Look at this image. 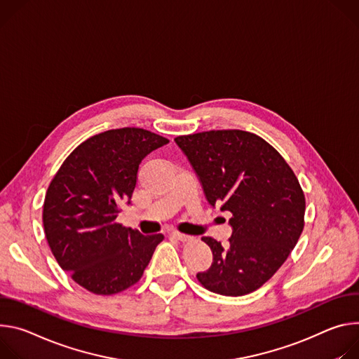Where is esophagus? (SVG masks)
I'll list each match as a JSON object with an SVG mask.
<instances>
[{
	"mask_svg": "<svg viewBox=\"0 0 359 359\" xmlns=\"http://www.w3.org/2000/svg\"><path fill=\"white\" fill-rule=\"evenodd\" d=\"M172 236L175 238V240H178V241H181V243H187V241H191V240H192V236L185 235V233H180V232H174Z\"/></svg>",
	"mask_w": 359,
	"mask_h": 359,
	"instance_id": "esophagus-1",
	"label": "esophagus"
}]
</instances>
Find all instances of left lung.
<instances>
[{
  "instance_id": "obj_1",
  "label": "left lung",
  "mask_w": 359,
  "mask_h": 359,
  "mask_svg": "<svg viewBox=\"0 0 359 359\" xmlns=\"http://www.w3.org/2000/svg\"><path fill=\"white\" fill-rule=\"evenodd\" d=\"M200 177L208 203L232 218L226 245L201 240L214 262L196 280L205 290L241 297L261 288L281 268L304 229L305 196L283 155L261 137L212 130L175 138Z\"/></svg>"
}]
</instances>
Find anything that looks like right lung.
I'll list each match as a JSON object with an SVG mask.
<instances>
[{
    "instance_id": "right-lung-1",
    "label": "right lung",
    "mask_w": 359,
    "mask_h": 359,
    "mask_svg": "<svg viewBox=\"0 0 359 359\" xmlns=\"http://www.w3.org/2000/svg\"><path fill=\"white\" fill-rule=\"evenodd\" d=\"M168 142L135 127L97 134L65 158L50 182L46 238L60 266L87 291L112 295L133 287L164 240L115 219L123 203L130 204L142 158Z\"/></svg>"
}]
</instances>
